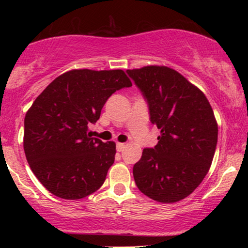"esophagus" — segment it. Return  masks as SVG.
Masks as SVG:
<instances>
[{"instance_id": "esophagus-1", "label": "esophagus", "mask_w": 248, "mask_h": 248, "mask_svg": "<svg viewBox=\"0 0 248 248\" xmlns=\"http://www.w3.org/2000/svg\"><path fill=\"white\" fill-rule=\"evenodd\" d=\"M125 147H126V145H125V143H117V144H116V149H117L118 152L123 151Z\"/></svg>"}]
</instances>
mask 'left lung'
Segmentation results:
<instances>
[{
	"label": "left lung",
	"instance_id": "obj_1",
	"mask_svg": "<svg viewBox=\"0 0 248 248\" xmlns=\"http://www.w3.org/2000/svg\"><path fill=\"white\" fill-rule=\"evenodd\" d=\"M147 98L158 144L143 149L133 167L138 188L161 203L187 198L208 174L218 141V124L205 94L165 65L127 70Z\"/></svg>",
	"mask_w": 248,
	"mask_h": 248
}]
</instances>
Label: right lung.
I'll use <instances>...</instances> for the list:
<instances>
[{
  "label": "right lung",
  "instance_id": "right-lung-1",
  "mask_svg": "<svg viewBox=\"0 0 248 248\" xmlns=\"http://www.w3.org/2000/svg\"><path fill=\"white\" fill-rule=\"evenodd\" d=\"M123 70H71L53 80L25 117L23 149L44 187L57 198L79 200L96 192L114 164L116 144L90 138L108 98L131 87Z\"/></svg>",
  "mask_w": 248,
  "mask_h": 248
}]
</instances>
